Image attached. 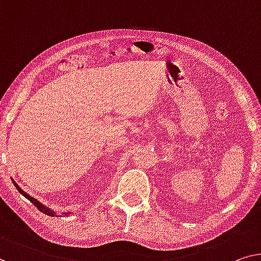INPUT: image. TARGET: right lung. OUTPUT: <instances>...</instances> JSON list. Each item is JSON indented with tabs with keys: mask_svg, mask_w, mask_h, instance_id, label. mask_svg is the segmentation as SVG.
I'll use <instances>...</instances> for the list:
<instances>
[{
	"mask_svg": "<svg viewBox=\"0 0 261 261\" xmlns=\"http://www.w3.org/2000/svg\"><path fill=\"white\" fill-rule=\"evenodd\" d=\"M13 182H14L15 188L17 189V191H18L19 193H21L22 196H24V197L27 198V199L30 200V203H33L35 206H36V207H37L38 210H40L41 212H43V213H45V215H48V216H51V217H54V216L56 215L55 212H53V210H49V208H46L44 205H42V204L40 203V201L36 200V199H35V198H33V197H30L29 194H27L24 191H23V190H22L21 188H19V186H18V185L16 184V182H15L14 180H13ZM63 215H64V216H69V215H70V212H68V213H63Z\"/></svg>",
	"mask_w": 261,
	"mask_h": 261,
	"instance_id": "1",
	"label": "right lung"
}]
</instances>
